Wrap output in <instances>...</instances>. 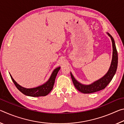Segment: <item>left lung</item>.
I'll list each match as a JSON object with an SVG mask.
<instances>
[{"instance_id":"left-lung-1","label":"left lung","mask_w":124,"mask_h":124,"mask_svg":"<svg viewBox=\"0 0 124 124\" xmlns=\"http://www.w3.org/2000/svg\"><path fill=\"white\" fill-rule=\"evenodd\" d=\"M109 37L110 38L112 42L113 47V55L112 60L111 64L108 72L101 78L94 81L89 85H85L81 84L73 76L72 73L70 72V76L72 78L73 83L74 84L75 87L80 92L83 93H91L93 92L99 91L100 90L104 89L108 85L111 80H112L113 77L116 73L117 67V62H118V57H117V52L115 46L114 40L112 35L109 33H107Z\"/></svg>"}]
</instances>
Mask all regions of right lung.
<instances>
[{
  "mask_svg": "<svg viewBox=\"0 0 124 124\" xmlns=\"http://www.w3.org/2000/svg\"><path fill=\"white\" fill-rule=\"evenodd\" d=\"M60 68L61 67H58L57 68L54 69L49 79L45 83L38 86L33 88H26L22 87V86L17 84V83L12 77L10 73L9 74L14 84L15 85L18 90L20 92H21L22 93H23L24 95L26 96H31V97H40V96H46L51 92L52 89H53L56 75H57Z\"/></svg>",
  "mask_w": 124,
  "mask_h": 124,
  "instance_id": "add662e5",
  "label": "right lung"
}]
</instances>
